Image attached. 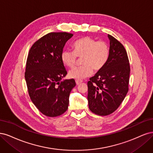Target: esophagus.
Returning <instances> with one entry per match:
<instances>
[{
  "label": "esophagus",
  "instance_id": "obj_1",
  "mask_svg": "<svg viewBox=\"0 0 153 153\" xmlns=\"http://www.w3.org/2000/svg\"><path fill=\"white\" fill-rule=\"evenodd\" d=\"M81 82H82V81H81V80H78V79H76V83L77 85H79V84L81 83Z\"/></svg>",
  "mask_w": 153,
  "mask_h": 153
}]
</instances>
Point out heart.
Returning <instances> with one entry per match:
<instances>
[{"label": "heart", "instance_id": "obj_1", "mask_svg": "<svg viewBox=\"0 0 153 153\" xmlns=\"http://www.w3.org/2000/svg\"><path fill=\"white\" fill-rule=\"evenodd\" d=\"M74 51L63 50L60 55L65 66L73 67L77 62V57L82 58V65L74 67L68 72L71 78L81 80L90 76L93 69L100 71L105 66L110 55V48L105 41H97L90 37H83L73 44Z\"/></svg>", "mask_w": 153, "mask_h": 153}]
</instances>
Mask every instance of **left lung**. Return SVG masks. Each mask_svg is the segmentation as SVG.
I'll use <instances>...</instances> for the list:
<instances>
[{
  "label": "left lung",
  "mask_w": 153,
  "mask_h": 153,
  "mask_svg": "<svg viewBox=\"0 0 153 153\" xmlns=\"http://www.w3.org/2000/svg\"><path fill=\"white\" fill-rule=\"evenodd\" d=\"M110 55L105 66L88 82L90 110L99 116L114 112L128 91L130 67L125 47L108 34Z\"/></svg>",
  "instance_id": "8db88e82"
}]
</instances>
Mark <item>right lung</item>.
I'll use <instances>...</instances> for the list:
<instances>
[{
  "mask_svg": "<svg viewBox=\"0 0 153 153\" xmlns=\"http://www.w3.org/2000/svg\"><path fill=\"white\" fill-rule=\"evenodd\" d=\"M72 36L67 32L49 33L28 53L25 72L28 94L39 111L48 117L60 116L67 110L70 93L76 86L73 79L62 81L67 72L60 55Z\"/></svg>",
  "mask_w": 153,
  "mask_h": 153,
  "instance_id": "1",
  "label": "right lung"
}]
</instances>
